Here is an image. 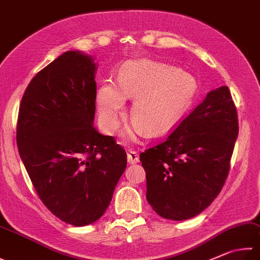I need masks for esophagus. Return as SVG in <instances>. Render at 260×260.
<instances>
[{"mask_svg":"<svg viewBox=\"0 0 260 260\" xmlns=\"http://www.w3.org/2000/svg\"><path fill=\"white\" fill-rule=\"evenodd\" d=\"M126 158H128L129 164H136L139 161V156L134 150H130L128 154H126Z\"/></svg>","mask_w":260,"mask_h":260,"instance_id":"1","label":"esophagus"}]
</instances>
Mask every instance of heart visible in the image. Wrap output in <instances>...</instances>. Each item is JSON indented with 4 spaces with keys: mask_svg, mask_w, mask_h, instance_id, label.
<instances>
[{
    "mask_svg": "<svg viewBox=\"0 0 260 260\" xmlns=\"http://www.w3.org/2000/svg\"><path fill=\"white\" fill-rule=\"evenodd\" d=\"M197 89L194 78L174 67L149 58L134 60L122 67L116 87L104 84L97 91L100 121L107 134L120 126L125 100H133L130 115L134 120L123 137L135 140L145 131L150 136L170 129L188 110Z\"/></svg>",
    "mask_w": 260,
    "mask_h": 260,
    "instance_id": "obj_1",
    "label": "heart"
}]
</instances>
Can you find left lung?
I'll use <instances>...</instances> for the list:
<instances>
[{
	"label": "left lung",
	"instance_id": "left-lung-1",
	"mask_svg": "<svg viewBox=\"0 0 260 260\" xmlns=\"http://www.w3.org/2000/svg\"><path fill=\"white\" fill-rule=\"evenodd\" d=\"M238 134L230 89L210 90L164 143L140 154L151 208L172 221L189 219L207 208L226 180Z\"/></svg>",
	"mask_w": 260,
	"mask_h": 260
}]
</instances>
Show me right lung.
<instances>
[{"mask_svg": "<svg viewBox=\"0 0 260 260\" xmlns=\"http://www.w3.org/2000/svg\"><path fill=\"white\" fill-rule=\"evenodd\" d=\"M95 57L68 51L32 78L22 96L17 145L44 205L85 226L104 215L126 168V153L94 126Z\"/></svg>", "mask_w": 260, "mask_h": 260, "instance_id": "obj_1", "label": "right lung"}]
</instances>
